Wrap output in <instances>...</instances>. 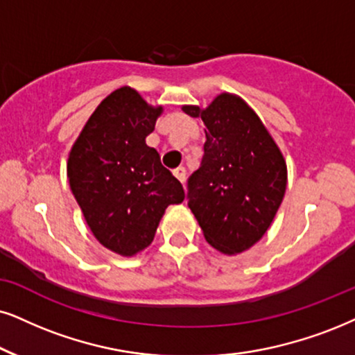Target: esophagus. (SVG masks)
Here are the masks:
<instances>
[{"mask_svg": "<svg viewBox=\"0 0 355 355\" xmlns=\"http://www.w3.org/2000/svg\"><path fill=\"white\" fill-rule=\"evenodd\" d=\"M173 175H175V177L178 178V180H180L182 185H185V178H187V172H185V168H183V167L175 168V170H173Z\"/></svg>", "mask_w": 355, "mask_h": 355, "instance_id": "esophagus-1", "label": "esophagus"}]
</instances>
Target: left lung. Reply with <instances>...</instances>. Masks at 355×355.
<instances>
[{"label":"left lung","mask_w":355,"mask_h":355,"mask_svg":"<svg viewBox=\"0 0 355 355\" xmlns=\"http://www.w3.org/2000/svg\"><path fill=\"white\" fill-rule=\"evenodd\" d=\"M206 129L201 167L188 180V206L206 242L236 255L262 239L286 190V162L262 119L234 93L206 107L183 105Z\"/></svg>","instance_id":"8db88e82"}]
</instances>
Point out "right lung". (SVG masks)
Listing matches in <instances>:
<instances>
[{
	"mask_svg": "<svg viewBox=\"0 0 355 355\" xmlns=\"http://www.w3.org/2000/svg\"><path fill=\"white\" fill-rule=\"evenodd\" d=\"M162 113L121 87L96 106L69 152L67 177L89 231L123 257L149 248L167 206L185 200L182 183L146 144Z\"/></svg>",
	"mask_w": 355,
	"mask_h": 355,
	"instance_id": "1",
	"label": "right lung"
}]
</instances>
